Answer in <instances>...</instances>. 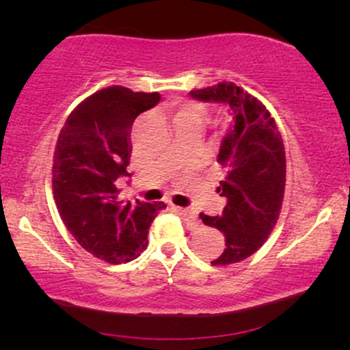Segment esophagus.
<instances>
[{"label":"esophagus","mask_w":350,"mask_h":350,"mask_svg":"<svg viewBox=\"0 0 350 350\" xmlns=\"http://www.w3.org/2000/svg\"><path fill=\"white\" fill-rule=\"evenodd\" d=\"M176 212H178L180 215H183V217L186 219H189V221H196L198 219V213L194 212L193 208H183V207H175Z\"/></svg>","instance_id":"esophagus-1"}]
</instances>
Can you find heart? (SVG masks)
I'll list each match as a JSON object with an SVG mask.
<instances>
[{
  "label": "heart",
  "mask_w": 350,
  "mask_h": 350,
  "mask_svg": "<svg viewBox=\"0 0 350 350\" xmlns=\"http://www.w3.org/2000/svg\"><path fill=\"white\" fill-rule=\"evenodd\" d=\"M174 124H200L202 126L205 118V107L199 102H183L174 108Z\"/></svg>",
  "instance_id": "b5f03b06"
}]
</instances>
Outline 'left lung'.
<instances>
[{
  "mask_svg": "<svg viewBox=\"0 0 350 350\" xmlns=\"http://www.w3.org/2000/svg\"><path fill=\"white\" fill-rule=\"evenodd\" d=\"M189 95L228 105L232 114L217 157L224 170L217 191L226 198V207L221 217L200 213L204 224L217 228L226 239L212 265H232L252 256L279 219L286 174L284 140L265 105L234 83L191 90Z\"/></svg>",
  "mask_w": 350,
  "mask_h": 350,
  "instance_id": "left-lung-1",
  "label": "left lung"
}]
</instances>
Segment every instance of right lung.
<instances>
[{
  "instance_id": "right-lung-1",
  "label": "right lung",
  "mask_w": 350,
  "mask_h": 350,
  "mask_svg": "<svg viewBox=\"0 0 350 350\" xmlns=\"http://www.w3.org/2000/svg\"><path fill=\"white\" fill-rule=\"evenodd\" d=\"M159 100L122 85L102 89L70 113L57 138L52 189L60 217L84 250L111 265L140 256L152 219L165 208L124 202L116 188L119 176H129L132 124Z\"/></svg>"
}]
</instances>
